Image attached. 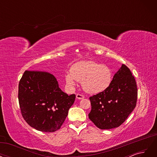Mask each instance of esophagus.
Wrapping results in <instances>:
<instances>
[{"mask_svg": "<svg viewBox=\"0 0 157 157\" xmlns=\"http://www.w3.org/2000/svg\"><path fill=\"white\" fill-rule=\"evenodd\" d=\"M76 98H77L78 99H84V96L80 94H77V95H76Z\"/></svg>", "mask_w": 157, "mask_h": 157, "instance_id": "34e87169", "label": "esophagus"}]
</instances>
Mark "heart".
I'll use <instances>...</instances> for the list:
<instances>
[{"instance_id":"b5f03b06","label":"heart","mask_w":157,"mask_h":157,"mask_svg":"<svg viewBox=\"0 0 157 157\" xmlns=\"http://www.w3.org/2000/svg\"><path fill=\"white\" fill-rule=\"evenodd\" d=\"M65 82L72 88L76 80L81 82L82 88L89 94H98L110 86L113 74L110 68L92 61H80L73 64L70 72L66 73Z\"/></svg>"}]
</instances>
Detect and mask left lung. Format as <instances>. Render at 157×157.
Masks as SVG:
<instances>
[{
    "label": "left lung",
    "instance_id": "obj_1",
    "mask_svg": "<svg viewBox=\"0 0 157 157\" xmlns=\"http://www.w3.org/2000/svg\"><path fill=\"white\" fill-rule=\"evenodd\" d=\"M137 96L134 77L122 64L114 75L109 88L90 98L92 109L88 117L99 129L117 128L136 107Z\"/></svg>",
    "mask_w": 157,
    "mask_h": 157
}]
</instances>
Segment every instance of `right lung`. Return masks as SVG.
<instances>
[{
    "label": "right lung",
    "mask_w": 157,
    "mask_h": 157,
    "mask_svg": "<svg viewBox=\"0 0 157 157\" xmlns=\"http://www.w3.org/2000/svg\"><path fill=\"white\" fill-rule=\"evenodd\" d=\"M18 99L28 124L39 131L53 132L63 124L75 95L63 92L50 73L25 71L19 82Z\"/></svg>",
    "instance_id": "1"
}]
</instances>
